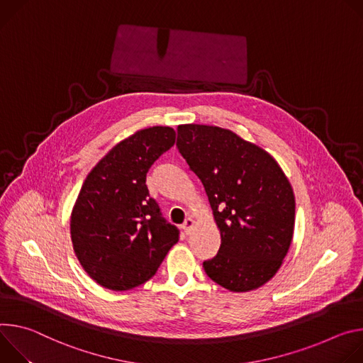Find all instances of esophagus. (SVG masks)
I'll return each instance as SVG.
<instances>
[{"instance_id": "obj_1", "label": "esophagus", "mask_w": 363, "mask_h": 363, "mask_svg": "<svg viewBox=\"0 0 363 363\" xmlns=\"http://www.w3.org/2000/svg\"><path fill=\"white\" fill-rule=\"evenodd\" d=\"M194 225H196V222H194V219H193V218H187V219L184 220V223H183V229H184L186 235H190V233H191V230H193Z\"/></svg>"}]
</instances>
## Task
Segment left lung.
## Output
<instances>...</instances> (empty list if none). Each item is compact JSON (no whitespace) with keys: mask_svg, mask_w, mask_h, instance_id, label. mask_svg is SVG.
Wrapping results in <instances>:
<instances>
[{"mask_svg":"<svg viewBox=\"0 0 363 363\" xmlns=\"http://www.w3.org/2000/svg\"><path fill=\"white\" fill-rule=\"evenodd\" d=\"M177 148L202 182L220 232L205 272L233 293L262 287L283 265L294 233L296 199L283 169L259 145L215 125H179Z\"/></svg>","mask_w":363,"mask_h":363,"instance_id":"obj_1","label":"left lung"}]
</instances>
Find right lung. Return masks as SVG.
Listing matches in <instances>:
<instances>
[{
    "label": "right lung",
    "mask_w": 363,
    "mask_h": 363,
    "mask_svg": "<svg viewBox=\"0 0 363 363\" xmlns=\"http://www.w3.org/2000/svg\"><path fill=\"white\" fill-rule=\"evenodd\" d=\"M176 143L172 127L140 130L118 143L86 176L70 213L74 255L96 284L127 291L148 281L177 244L145 176Z\"/></svg>",
    "instance_id": "add662e5"
}]
</instances>
